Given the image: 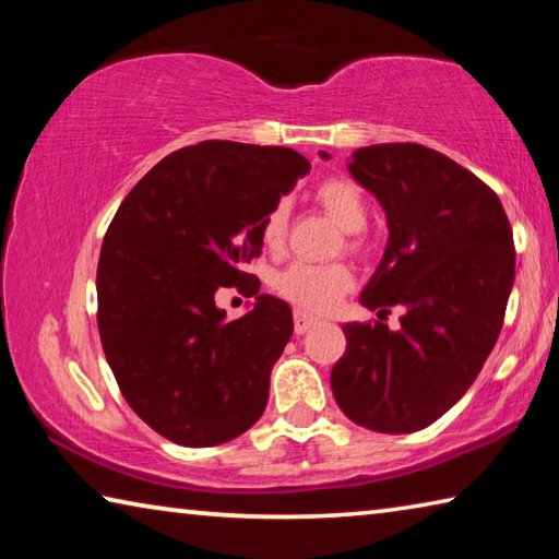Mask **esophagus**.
Here are the masks:
<instances>
[{"instance_id":"obj_1","label":"esophagus","mask_w":559,"mask_h":559,"mask_svg":"<svg viewBox=\"0 0 559 559\" xmlns=\"http://www.w3.org/2000/svg\"><path fill=\"white\" fill-rule=\"evenodd\" d=\"M316 323H318V320L306 316V313H296V316H293V330H296V335L308 333V330L313 328Z\"/></svg>"}]
</instances>
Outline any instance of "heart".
Segmentation results:
<instances>
[{
  "label": "heart",
  "instance_id": "b5f03b06",
  "mask_svg": "<svg viewBox=\"0 0 559 559\" xmlns=\"http://www.w3.org/2000/svg\"><path fill=\"white\" fill-rule=\"evenodd\" d=\"M316 202L330 219L343 229L345 251H367L362 229L367 224V200L353 179L330 177L316 189ZM288 234V204L276 202L261 222V241L269 251H278ZM278 296L293 302L302 313H325L353 288V271L345 263H290L273 276Z\"/></svg>",
  "mask_w": 559,
  "mask_h": 559
}]
</instances>
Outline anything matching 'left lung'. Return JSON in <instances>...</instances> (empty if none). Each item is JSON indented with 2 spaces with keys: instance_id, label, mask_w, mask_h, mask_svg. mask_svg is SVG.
Returning <instances> with one entry per match:
<instances>
[{
  "instance_id": "1",
  "label": "left lung",
  "mask_w": 559,
  "mask_h": 559,
  "mask_svg": "<svg viewBox=\"0 0 559 559\" xmlns=\"http://www.w3.org/2000/svg\"><path fill=\"white\" fill-rule=\"evenodd\" d=\"M347 169L390 226L359 302L404 316L400 330L343 325L347 347L330 384L359 427L419 431L468 392L496 345L515 281L513 229L493 189L431 147H359Z\"/></svg>"
}]
</instances>
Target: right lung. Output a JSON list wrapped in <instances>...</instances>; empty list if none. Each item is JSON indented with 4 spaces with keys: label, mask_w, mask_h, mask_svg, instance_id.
<instances>
[{
    "label": "right lung",
    "mask_w": 559,
    "mask_h": 559,
    "mask_svg": "<svg viewBox=\"0 0 559 559\" xmlns=\"http://www.w3.org/2000/svg\"><path fill=\"white\" fill-rule=\"evenodd\" d=\"M310 169L290 147L204 140L167 155L118 206L98 261V333L130 409L179 447H216L261 419L293 335L288 302L261 293L226 321L215 290L257 295L243 266L261 222Z\"/></svg>",
    "instance_id": "add662e5"
}]
</instances>
